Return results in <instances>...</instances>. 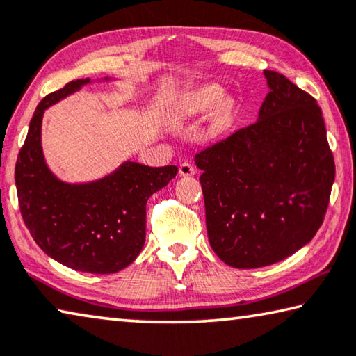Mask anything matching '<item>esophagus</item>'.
I'll return each instance as SVG.
<instances>
[{
	"instance_id": "esophagus-1",
	"label": "esophagus",
	"mask_w": 356,
	"mask_h": 356,
	"mask_svg": "<svg viewBox=\"0 0 356 356\" xmlns=\"http://www.w3.org/2000/svg\"><path fill=\"white\" fill-rule=\"evenodd\" d=\"M194 173L195 167L191 162H183L181 165H179V175H181V177H193Z\"/></svg>"
}]
</instances>
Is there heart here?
I'll return each mask as SVG.
<instances>
[{"label": "heart", "instance_id": "b5f03b06", "mask_svg": "<svg viewBox=\"0 0 356 356\" xmlns=\"http://www.w3.org/2000/svg\"><path fill=\"white\" fill-rule=\"evenodd\" d=\"M222 97L221 89H218L216 86H207L204 89L197 90L195 94L189 98L188 103L184 106V116H194V114H202L210 111L220 103ZM227 119V111L221 108L216 114V124L222 125Z\"/></svg>", "mask_w": 356, "mask_h": 356}]
</instances>
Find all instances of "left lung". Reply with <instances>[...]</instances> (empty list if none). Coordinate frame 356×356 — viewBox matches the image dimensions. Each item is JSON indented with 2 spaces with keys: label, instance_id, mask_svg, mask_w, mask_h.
<instances>
[{
  "label": "left lung",
  "instance_id": "obj_1",
  "mask_svg": "<svg viewBox=\"0 0 356 356\" xmlns=\"http://www.w3.org/2000/svg\"><path fill=\"white\" fill-rule=\"evenodd\" d=\"M264 76L258 121L195 154L210 245L237 269L270 266L307 245L336 175L315 98L277 71Z\"/></svg>",
  "mask_w": 356,
  "mask_h": 356
}]
</instances>
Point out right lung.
<instances>
[{"mask_svg": "<svg viewBox=\"0 0 356 356\" xmlns=\"http://www.w3.org/2000/svg\"><path fill=\"white\" fill-rule=\"evenodd\" d=\"M89 83V78L71 81L40 102L15 163V186L25 226L46 254L79 272L114 273L140 254L146 202L175 178L178 168L125 162L87 184L62 183L54 177L41 149L42 114Z\"/></svg>", "mask_w": 356, "mask_h": 356, "instance_id": "1", "label": "right lung"}]
</instances>
